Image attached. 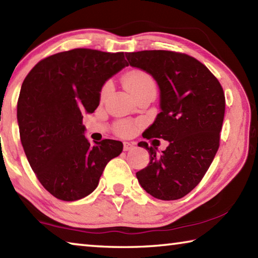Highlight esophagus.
<instances>
[{
    "label": "esophagus",
    "mask_w": 258,
    "mask_h": 258,
    "mask_svg": "<svg viewBox=\"0 0 258 258\" xmlns=\"http://www.w3.org/2000/svg\"><path fill=\"white\" fill-rule=\"evenodd\" d=\"M134 149V145L131 142H124V151H130Z\"/></svg>",
    "instance_id": "esophagus-1"
}]
</instances>
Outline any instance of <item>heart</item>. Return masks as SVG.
Here are the masks:
<instances>
[{
  "mask_svg": "<svg viewBox=\"0 0 258 258\" xmlns=\"http://www.w3.org/2000/svg\"><path fill=\"white\" fill-rule=\"evenodd\" d=\"M124 85L127 90V92L134 97L135 94H138L141 91L149 89V87L155 86V82L152 80L150 75H148L147 73L141 71H134L128 73L126 77L124 78ZM110 84L107 83L104 84L101 90V98L104 99L108 95L109 91H110ZM116 132L123 137H128V135L133 134L135 131V126L130 123V121H119L115 126Z\"/></svg>",
  "mask_w": 258,
  "mask_h": 258,
  "instance_id": "b5f03b06",
  "label": "heart"
}]
</instances>
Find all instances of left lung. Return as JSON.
Segmentation results:
<instances>
[{"label": "left lung", "instance_id": "8db88e82", "mask_svg": "<svg viewBox=\"0 0 258 258\" xmlns=\"http://www.w3.org/2000/svg\"><path fill=\"white\" fill-rule=\"evenodd\" d=\"M125 55L130 66L149 74L159 87L160 112L143 138L168 141L161 152L155 145L139 142L150 160L137 173L138 181L157 199H180L198 185L218 150L223 89L208 68L190 55L164 50Z\"/></svg>", "mask_w": 258, "mask_h": 258}]
</instances>
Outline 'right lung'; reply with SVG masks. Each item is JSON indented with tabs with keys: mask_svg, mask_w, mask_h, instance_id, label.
Instances as JSON below:
<instances>
[{
	"mask_svg": "<svg viewBox=\"0 0 258 258\" xmlns=\"http://www.w3.org/2000/svg\"><path fill=\"white\" fill-rule=\"evenodd\" d=\"M123 52L74 49L41 60L21 85L17 119L21 145L38 181L55 198L75 202L98 186L123 143L92 145L83 116L100 103L102 86L127 67Z\"/></svg>",
	"mask_w": 258,
	"mask_h": 258,
	"instance_id": "obj_1",
	"label": "right lung"
}]
</instances>
